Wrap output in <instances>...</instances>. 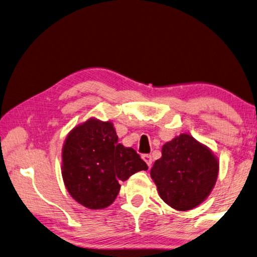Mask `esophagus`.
<instances>
[{
  "label": "esophagus",
  "instance_id": "obj_1",
  "mask_svg": "<svg viewBox=\"0 0 257 257\" xmlns=\"http://www.w3.org/2000/svg\"><path fill=\"white\" fill-rule=\"evenodd\" d=\"M143 160L146 162V164L148 165L149 169H151V166L153 164V158L151 155H147V154H145V155H143Z\"/></svg>",
  "mask_w": 257,
  "mask_h": 257
}]
</instances>
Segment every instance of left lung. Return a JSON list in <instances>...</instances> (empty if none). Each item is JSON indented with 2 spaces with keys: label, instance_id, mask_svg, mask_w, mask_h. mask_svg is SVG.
Wrapping results in <instances>:
<instances>
[{
  "label": "left lung",
  "instance_id": "1",
  "mask_svg": "<svg viewBox=\"0 0 257 257\" xmlns=\"http://www.w3.org/2000/svg\"><path fill=\"white\" fill-rule=\"evenodd\" d=\"M219 163L210 149L188 134L162 148V157L151 170L160 197L180 211L191 210L207 199L216 184Z\"/></svg>",
  "mask_w": 257,
  "mask_h": 257
}]
</instances>
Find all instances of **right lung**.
<instances>
[{"label":"right lung","mask_w":257,"mask_h":257,"mask_svg":"<svg viewBox=\"0 0 257 257\" xmlns=\"http://www.w3.org/2000/svg\"><path fill=\"white\" fill-rule=\"evenodd\" d=\"M62 175L69 194L88 209L112 203L120 182L148 166L136 151L118 143L110 121L88 119L74 128L65 141Z\"/></svg>","instance_id":"1"}]
</instances>
